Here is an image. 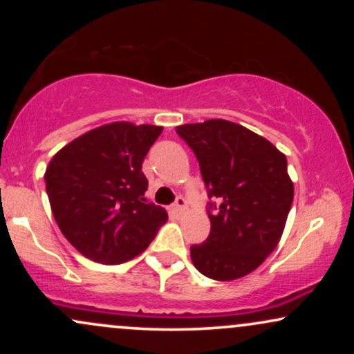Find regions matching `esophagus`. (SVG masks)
Returning a JSON list of instances; mask_svg holds the SVG:
<instances>
[{
  "mask_svg": "<svg viewBox=\"0 0 354 354\" xmlns=\"http://www.w3.org/2000/svg\"><path fill=\"white\" fill-rule=\"evenodd\" d=\"M186 206H188V205H186V200H183V198H178L176 203H174V205H173V211L176 214H180V213H183V211L186 209Z\"/></svg>",
  "mask_w": 354,
  "mask_h": 354,
  "instance_id": "obj_1",
  "label": "esophagus"
}]
</instances>
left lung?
Segmentation results:
<instances>
[{"instance_id":"obj_1","label":"left lung","mask_w":354,"mask_h":354,"mask_svg":"<svg viewBox=\"0 0 354 354\" xmlns=\"http://www.w3.org/2000/svg\"><path fill=\"white\" fill-rule=\"evenodd\" d=\"M196 154L209 198V236L191 246L201 274L231 281L250 274L274 251L293 203L286 156L266 138L226 120L176 126Z\"/></svg>"}]
</instances>
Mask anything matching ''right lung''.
I'll list each match as a JSON object with an SVG mask.
<instances>
[{
    "label": "right lung",
    "mask_w": 354,
    "mask_h": 354,
    "mask_svg": "<svg viewBox=\"0 0 354 354\" xmlns=\"http://www.w3.org/2000/svg\"><path fill=\"white\" fill-rule=\"evenodd\" d=\"M163 126L115 121L73 140L44 173L53 216L84 258L121 265L141 254L168 219L145 198L143 160Z\"/></svg>",
    "instance_id": "1"
}]
</instances>
